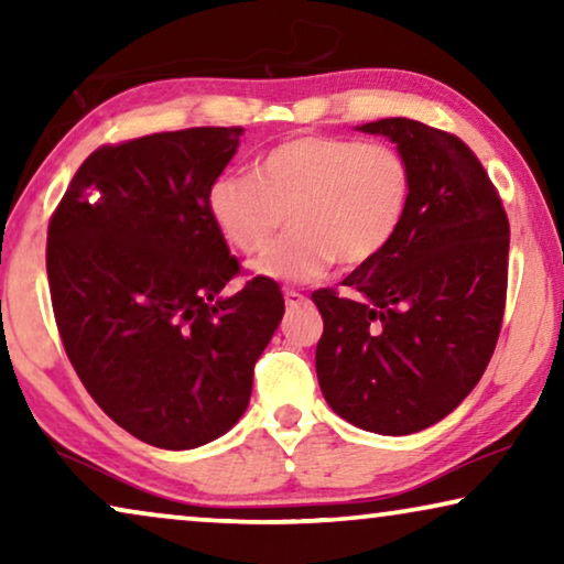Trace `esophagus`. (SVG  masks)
<instances>
[{
    "mask_svg": "<svg viewBox=\"0 0 564 564\" xmlns=\"http://www.w3.org/2000/svg\"><path fill=\"white\" fill-rule=\"evenodd\" d=\"M303 303H307V297L303 295V292H297V290H284V305H288V307H297V305H303Z\"/></svg>",
    "mask_w": 564,
    "mask_h": 564,
    "instance_id": "34e87169",
    "label": "esophagus"
}]
</instances>
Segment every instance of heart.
Segmentation results:
<instances>
[{
    "instance_id": "1",
    "label": "heart",
    "mask_w": 564,
    "mask_h": 564,
    "mask_svg": "<svg viewBox=\"0 0 564 564\" xmlns=\"http://www.w3.org/2000/svg\"><path fill=\"white\" fill-rule=\"evenodd\" d=\"M413 174L403 153L346 135H297L269 149L251 174H220L207 210L226 241L257 253L288 218L290 234L253 261L274 282H313L330 261L380 257L403 226Z\"/></svg>"
}]
</instances>
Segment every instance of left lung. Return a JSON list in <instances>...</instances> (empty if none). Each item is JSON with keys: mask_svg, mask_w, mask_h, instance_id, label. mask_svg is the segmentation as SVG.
I'll use <instances>...</instances> for the list:
<instances>
[{"mask_svg": "<svg viewBox=\"0 0 564 564\" xmlns=\"http://www.w3.org/2000/svg\"><path fill=\"white\" fill-rule=\"evenodd\" d=\"M398 145L413 174L403 226L380 257L315 290V372L344 421L382 436L434 426L465 400L496 351L508 284V218L457 135L419 120L359 126Z\"/></svg>", "mask_w": 564, "mask_h": 564, "instance_id": "obj_1", "label": "left lung"}]
</instances>
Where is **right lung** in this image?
<instances>
[{
	"mask_svg": "<svg viewBox=\"0 0 564 564\" xmlns=\"http://www.w3.org/2000/svg\"><path fill=\"white\" fill-rule=\"evenodd\" d=\"M243 128H187L102 145L79 166L48 226L58 334L110 419L159 449L230 431L253 365L284 315L276 282L238 274L207 189Z\"/></svg>",
	"mask_w": 564,
	"mask_h": 564,
	"instance_id": "add662e5",
	"label": "right lung"
}]
</instances>
